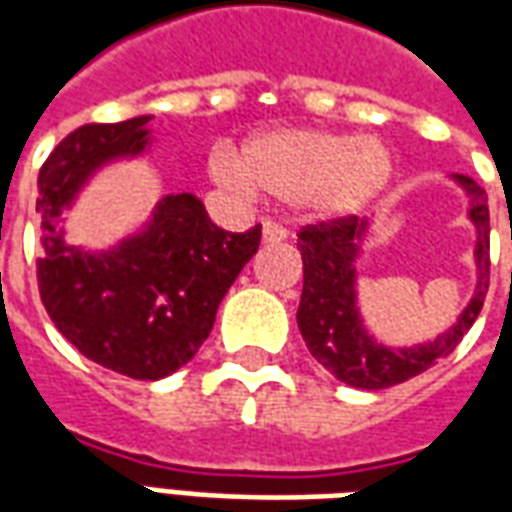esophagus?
Here are the masks:
<instances>
[{
  "instance_id": "esophagus-1",
  "label": "esophagus",
  "mask_w": 512,
  "mask_h": 512,
  "mask_svg": "<svg viewBox=\"0 0 512 512\" xmlns=\"http://www.w3.org/2000/svg\"><path fill=\"white\" fill-rule=\"evenodd\" d=\"M279 241H285V230L274 222L263 224V244H279Z\"/></svg>"
}]
</instances>
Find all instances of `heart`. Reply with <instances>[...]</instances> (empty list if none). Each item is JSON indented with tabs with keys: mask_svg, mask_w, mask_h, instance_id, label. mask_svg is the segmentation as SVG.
I'll return each instance as SVG.
<instances>
[{
	"mask_svg": "<svg viewBox=\"0 0 512 512\" xmlns=\"http://www.w3.org/2000/svg\"><path fill=\"white\" fill-rule=\"evenodd\" d=\"M208 175L238 200L252 202L266 194L293 202L315 222H343L389 189L395 161L389 147L373 136L279 128L252 136L241 156L216 145Z\"/></svg>",
	"mask_w": 512,
	"mask_h": 512,
	"instance_id": "heart-1",
	"label": "heart"
}]
</instances>
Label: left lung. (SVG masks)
<instances>
[{"instance_id":"8db88e82","label":"left lung","mask_w":512,"mask_h":512,"mask_svg":"<svg viewBox=\"0 0 512 512\" xmlns=\"http://www.w3.org/2000/svg\"><path fill=\"white\" fill-rule=\"evenodd\" d=\"M466 194V219L474 227V290L458 318L430 340L389 345L367 326L359 301V263L373 233V219L310 224L299 233L304 263L296 323L304 343L337 381L356 389H386L425 373L455 351L483 310L488 290V197L466 175H450Z\"/></svg>"}]
</instances>
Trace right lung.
I'll return each mask as SVG.
<instances>
[{"mask_svg": "<svg viewBox=\"0 0 512 512\" xmlns=\"http://www.w3.org/2000/svg\"><path fill=\"white\" fill-rule=\"evenodd\" d=\"M147 123L150 115L76 128L38 175L43 307L79 354L136 381L172 376L194 359L260 244V224L227 233L189 191L161 197L134 233L106 249L68 244L65 213L101 169L150 153Z\"/></svg>", "mask_w": 512, "mask_h": 512, "instance_id": "add662e5", "label": "right lung"}]
</instances>
